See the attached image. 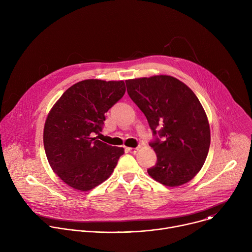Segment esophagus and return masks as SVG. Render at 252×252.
I'll return each mask as SVG.
<instances>
[{
    "mask_svg": "<svg viewBox=\"0 0 252 252\" xmlns=\"http://www.w3.org/2000/svg\"><path fill=\"white\" fill-rule=\"evenodd\" d=\"M130 154H133V155H135L136 153H137V151H138V148H127L126 149Z\"/></svg>",
    "mask_w": 252,
    "mask_h": 252,
    "instance_id": "34e87169",
    "label": "esophagus"
}]
</instances>
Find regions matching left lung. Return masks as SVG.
<instances>
[{
	"label": "left lung",
	"instance_id": "obj_1",
	"mask_svg": "<svg viewBox=\"0 0 252 252\" xmlns=\"http://www.w3.org/2000/svg\"><path fill=\"white\" fill-rule=\"evenodd\" d=\"M126 84L156 136L150 146L158 161L148 169L149 174L166 187L189 183L201 169L210 146L209 124L197 96L170 76L127 80Z\"/></svg>",
	"mask_w": 252,
	"mask_h": 252
}]
</instances>
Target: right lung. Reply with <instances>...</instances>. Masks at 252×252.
<instances>
[{"instance_id": "obj_1", "label": "right lung", "mask_w": 252, "mask_h": 252, "mask_svg": "<svg viewBox=\"0 0 252 252\" xmlns=\"http://www.w3.org/2000/svg\"><path fill=\"white\" fill-rule=\"evenodd\" d=\"M126 93L124 81L85 80L68 88L52 107L44 147L52 169L68 187L94 189L113 173L123 148L97 139L104 114Z\"/></svg>"}]
</instances>
